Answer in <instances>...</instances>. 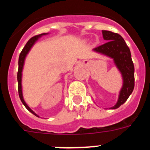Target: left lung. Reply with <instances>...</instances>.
Masks as SVG:
<instances>
[{"label":"left lung","mask_w":150,"mask_h":150,"mask_svg":"<svg viewBox=\"0 0 150 150\" xmlns=\"http://www.w3.org/2000/svg\"><path fill=\"white\" fill-rule=\"evenodd\" d=\"M104 40L107 43L96 47L94 52L112 59L116 68L122 77V86L119 94L116 104L110 109H117L126 101L134 87V67L131 52L122 36L110 30H102Z\"/></svg>","instance_id":"left-lung-1"}]
</instances>
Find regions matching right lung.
I'll use <instances>...</instances> for the list:
<instances>
[{"label":"right lung","mask_w":150,"mask_h":150,"mask_svg":"<svg viewBox=\"0 0 150 150\" xmlns=\"http://www.w3.org/2000/svg\"><path fill=\"white\" fill-rule=\"evenodd\" d=\"M48 34V33H43V34H39V35L34 36L33 38H30L28 41L27 42L26 45L25 46V47L23 48L22 51L21 52L20 55H19V58H18V74H17V80H18V95H19V98H20L21 101L22 102V104H24V106L26 107V109L28 111H30L31 113L34 115V116L39 117L37 113L34 112L32 110L30 109V107L28 106V104H26V102L25 101L23 98V94H22V71H23V67L24 64H25V58L27 56V55L28 54V52H30V49L32 48L33 46L35 44V43L38 40L39 38H40L42 36L46 35Z\"/></svg>","instance_id":"obj_1"}]
</instances>
